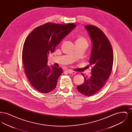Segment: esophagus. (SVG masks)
Wrapping results in <instances>:
<instances>
[{"label":"esophagus","instance_id":"obj_1","mask_svg":"<svg viewBox=\"0 0 132 132\" xmlns=\"http://www.w3.org/2000/svg\"><path fill=\"white\" fill-rule=\"evenodd\" d=\"M67 72L69 73V74H70L75 75L76 74V72H75V71H73V70H67Z\"/></svg>","mask_w":132,"mask_h":132}]
</instances>
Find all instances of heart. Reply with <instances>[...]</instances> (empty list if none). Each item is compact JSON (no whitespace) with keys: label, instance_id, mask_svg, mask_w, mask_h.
Segmentation results:
<instances>
[{"label":"heart","instance_id":"b5f03b06","mask_svg":"<svg viewBox=\"0 0 132 132\" xmlns=\"http://www.w3.org/2000/svg\"><path fill=\"white\" fill-rule=\"evenodd\" d=\"M76 42H85L86 43V39L81 35H78L76 37Z\"/></svg>","mask_w":132,"mask_h":132}]
</instances>
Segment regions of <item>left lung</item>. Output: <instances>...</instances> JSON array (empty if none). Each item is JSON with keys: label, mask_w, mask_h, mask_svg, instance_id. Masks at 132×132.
<instances>
[{"label": "left lung", "mask_w": 132, "mask_h": 132, "mask_svg": "<svg viewBox=\"0 0 132 132\" xmlns=\"http://www.w3.org/2000/svg\"><path fill=\"white\" fill-rule=\"evenodd\" d=\"M92 42L89 65L92 75L88 78L82 73L84 82L77 90L85 96H92L99 92L109 78L112 68L113 52L111 44L104 33L93 25L85 26Z\"/></svg>", "instance_id": "8db88e82"}]
</instances>
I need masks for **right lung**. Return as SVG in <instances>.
<instances>
[{
  "label": "right lung",
  "instance_id": "obj_1",
  "mask_svg": "<svg viewBox=\"0 0 132 132\" xmlns=\"http://www.w3.org/2000/svg\"><path fill=\"white\" fill-rule=\"evenodd\" d=\"M75 27L73 23H47L35 28L26 38L22 51L25 72L31 86L39 92L48 93L56 88L63 70L48 66L47 58Z\"/></svg>",
  "mask_w": 132,
  "mask_h": 132
}]
</instances>
